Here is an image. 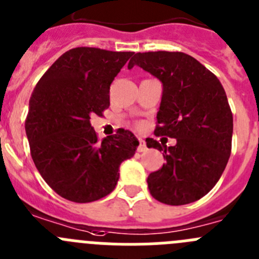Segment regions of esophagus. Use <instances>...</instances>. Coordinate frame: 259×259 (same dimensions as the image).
<instances>
[{"label": "esophagus", "instance_id": "34e87169", "mask_svg": "<svg viewBox=\"0 0 259 259\" xmlns=\"http://www.w3.org/2000/svg\"><path fill=\"white\" fill-rule=\"evenodd\" d=\"M139 148H137V150L140 151V153H142V151H145L146 149V142H145V140H142V139H139Z\"/></svg>", "mask_w": 259, "mask_h": 259}]
</instances>
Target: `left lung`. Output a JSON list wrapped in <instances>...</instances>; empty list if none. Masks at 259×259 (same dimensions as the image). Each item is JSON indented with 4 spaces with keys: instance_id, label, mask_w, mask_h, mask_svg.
Wrapping results in <instances>:
<instances>
[{
    "instance_id": "8db88e82",
    "label": "left lung",
    "mask_w": 259,
    "mask_h": 259,
    "mask_svg": "<svg viewBox=\"0 0 259 259\" xmlns=\"http://www.w3.org/2000/svg\"><path fill=\"white\" fill-rule=\"evenodd\" d=\"M163 83L155 136L176 139L148 148L163 151L165 163L148 177L149 191L160 203L184 205L207 195L222 176L232 140V113L221 82L203 64L184 52H137L128 63Z\"/></svg>"
}]
</instances>
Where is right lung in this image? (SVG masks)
<instances>
[{
    "label": "right lung",
    "instance_id": "obj_1",
    "mask_svg": "<svg viewBox=\"0 0 259 259\" xmlns=\"http://www.w3.org/2000/svg\"><path fill=\"white\" fill-rule=\"evenodd\" d=\"M132 55L75 47L33 90L25 119L30 155L42 179L66 200L90 203L110 194L120 163L135 155L139 140L131 131L120 128L99 141L90 122L109 108L111 82Z\"/></svg>",
    "mask_w": 259,
    "mask_h": 259
}]
</instances>
